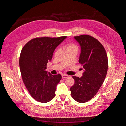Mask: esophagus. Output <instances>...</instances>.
<instances>
[{
    "label": "esophagus",
    "mask_w": 126,
    "mask_h": 126,
    "mask_svg": "<svg viewBox=\"0 0 126 126\" xmlns=\"http://www.w3.org/2000/svg\"><path fill=\"white\" fill-rule=\"evenodd\" d=\"M68 77H69V76L66 75V74H63V75H62V78H63V79L67 78H68Z\"/></svg>",
    "instance_id": "obj_1"
}]
</instances>
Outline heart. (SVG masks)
Returning <instances> with one entry per match:
<instances>
[{
  "mask_svg": "<svg viewBox=\"0 0 126 126\" xmlns=\"http://www.w3.org/2000/svg\"><path fill=\"white\" fill-rule=\"evenodd\" d=\"M77 49V47L74 44H69L67 46V50H69V49Z\"/></svg>",
  "mask_w": 126,
  "mask_h": 126,
  "instance_id": "1",
  "label": "heart"
}]
</instances>
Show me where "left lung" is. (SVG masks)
<instances>
[{"label":"left lung","mask_w":126,"mask_h":126,"mask_svg":"<svg viewBox=\"0 0 126 126\" xmlns=\"http://www.w3.org/2000/svg\"><path fill=\"white\" fill-rule=\"evenodd\" d=\"M81 48L79 63L83 68L80 78L72 76L75 83L71 95L78 102L92 99L100 89L108 69V58L104 47L97 39L89 35L74 37Z\"/></svg>","instance_id":"8db88e82"}]
</instances>
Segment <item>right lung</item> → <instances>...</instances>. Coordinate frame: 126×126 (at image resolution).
<instances>
[{
	"mask_svg": "<svg viewBox=\"0 0 126 126\" xmlns=\"http://www.w3.org/2000/svg\"><path fill=\"white\" fill-rule=\"evenodd\" d=\"M66 38H36L22 49L19 66L22 80L30 95L38 101L48 102L55 96L62 76L52 75L46 69L55 49Z\"/></svg>",
	"mask_w": 126,
	"mask_h": 126,
	"instance_id": "add662e5",
	"label": "right lung"
}]
</instances>
